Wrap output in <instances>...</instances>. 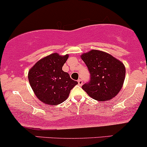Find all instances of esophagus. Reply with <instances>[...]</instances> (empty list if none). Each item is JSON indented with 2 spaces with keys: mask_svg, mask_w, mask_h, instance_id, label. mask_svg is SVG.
<instances>
[{
  "mask_svg": "<svg viewBox=\"0 0 147 147\" xmlns=\"http://www.w3.org/2000/svg\"><path fill=\"white\" fill-rule=\"evenodd\" d=\"M78 85H80V86H81V85H82V80H80V79H78Z\"/></svg>",
  "mask_w": 147,
  "mask_h": 147,
  "instance_id": "1",
  "label": "esophagus"
}]
</instances>
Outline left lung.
<instances>
[{
  "instance_id": "1",
  "label": "left lung",
  "mask_w": 147,
  "mask_h": 147,
  "mask_svg": "<svg viewBox=\"0 0 147 147\" xmlns=\"http://www.w3.org/2000/svg\"><path fill=\"white\" fill-rule=\"evenodd\" d=\"M81 59L90 73V81L82 90L94 99L106 101L118 94L126 75L125 66L110 54L98 50L82 53Z\"/></svg>"
}]
</instances>
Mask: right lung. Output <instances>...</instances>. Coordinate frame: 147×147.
<instances>
[{"instance_id": "1", "label": "right lung", "mask_w": 147, "mask_h": 147, "mask_svg": "<svg viewBox=\"0 0 147 147\" xmlns=\"http://www.w3.org/2000/svg\"><path fill=\"white\" fill-rule=\"evenodd\" d=\"M68 57V54L60 55L54 53L39 60L29 70L30 85L38 99L45 104L62 103L78 84L62 70Z\"/></svg>"}]
</instances>
